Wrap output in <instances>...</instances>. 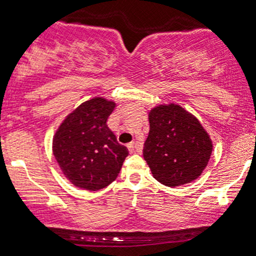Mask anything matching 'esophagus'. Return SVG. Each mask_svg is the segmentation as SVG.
I'll use <instances>...</instances> for the list:
<instances>
[{"mask_svg":"<svg viewBox=\"0 0 256 256\" xmlns=\"http://www.w3.org/2000/svg\"><path fill=\"white\" fill-rule=\"evenodd\" d=\"M128 152H131V154H134V152H136V149H135V142H130V144H128Z\"/></svg>","mask_w":256,"mask_h":256,"instance_id":"34e87169","label":"esophagus"}]
</instances>
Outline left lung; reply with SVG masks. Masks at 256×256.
I'll return each mask as SVG.
<instances>
[{
    "label": "left lung",
    "instance_id": "obj_1",
    "mask_svg": "<svg viewBox=\"0 0 256 256\" xmlns=\"http://www.w3.org/2000/svg\"><path fill=\"white\" fill-rule=\"evenodd\" d=\"M150 131L142 155L152 176L168 187L190 183L202 174L212 142L200 121L178 104H162L149 114Z\"/></svg>",
    "mask_w": 256,
    "mask_h": 256
}]
</instances>
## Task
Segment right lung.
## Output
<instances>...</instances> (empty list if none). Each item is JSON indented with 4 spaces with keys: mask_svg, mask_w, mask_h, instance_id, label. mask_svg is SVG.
I'll return each instance as SVG.
<instances>
[{
    "mask_svg": "<svg viewBox=\"0 0 256 256\" xmlns=\"http://www.w3.org/2000/svg\"><path fill=\"white\" fill-rule=\"evenodd\" d=\"M114 102L96 97L68 114L52 139V152L64 176L80 188L98 190L117 178L128 148L107 126Z\"/></svg>",
    "mask_w": 256,
    "mask_h": 256,
    "instance_id": "obj_1",
    "label": "right lung"
}]
</instances>
